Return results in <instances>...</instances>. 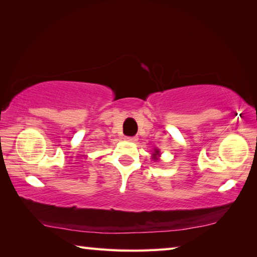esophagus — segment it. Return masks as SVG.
Segmentation results:
<instances>
[{"mask_svg":"<svg viewBox=\"0 0 257 257\" xmlns=\"http://www.w3.org/2000/svg\"><path fill=\"white\" fill-rule=\"evenodd\" d=\"M124 139L127 142H132V143H135V142H137V137H129V136H127V137H124Z\"/></svg>","mask_w":257,"mask_h":257,"instance_id":"1","label":"esophagus"}]
</instances>
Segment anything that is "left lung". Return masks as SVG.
Instances as JSON below:
<instances>
[{"label": "left lung", "mask_w": 257, "mask_h": 257, "mask_svg": "<svg viewBox=\"0 0 257 257\" xmlns=\"http://www.w3.org/2000/svg\"><path fill=\"white\" fill-rule=\"evenodd\" d=\"M159 156H160V151L159 150H155V153L153 154V159L154 160H159Z\"/></svg>", "instance_id": "1"}]
</instances>
